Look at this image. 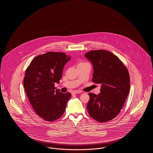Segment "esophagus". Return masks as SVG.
Masks as SVG:
<instances>
[{
	"instance_id": "34e87169",
	"label": "esophagus",
	"mask_w": 153,
	"mask_h": 153,
	"mask_svg": "<svg viewBox=\"0 0 153 153\" xmlns=\"http://www.w3.org/2000/svg\"><path fill=\"white\" fill-rule=\"evenodd\" d=\"M80 93H81V92L79 91H73L72 92V95H76L77 94H80Z\"/></svg>"
}]
</instances>
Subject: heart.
I'll return each instance as SVG.
<instances>
[{"label": "heart", "instance_id": "1", "mask_svg": "<svg viewBox=\"0 0 153 153\" xmlns=\"http://www.w3.org/2000/svg\"><path fill=\"white\" fill-rule=\"evenodd\" d=\"M81 63H82V62H81Z\"/></svg>", "mask_w": 153, "mask_h": 153}]
</instances>
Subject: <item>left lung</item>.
Instances as JSON below:
<instances>
[{
  "label": "left lung",
  "instance_id": "obj_1",
  "mask_svg": "<svg viewBox=\"0 0 153 153\" xmlns=\"http://www.w3.org/2000/svg\"><path fill=\"white\" fill-rule=\"evenodd\" d=\"M92 64V82L100 84V93H89V115L100 123L115 118L120 112L130 92V74L119 58L105 50L91 51L85 54Z\"/></svg>",
  "mask_w": 153,
  "mask_h": 153
}]
</instances>
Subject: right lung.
<instances>
[{"mask_svg": "<svg viewBox=\"0 0 153 153\" xmlns=\"http://www.w3.org/2000/svg\"><path fill=\"white\" fill-rule=\"evenodd\" d=\"M70 57L65 53L49 51L33 59L26 70L23 79L25 92L36 114L53 122L62 116L71 94L56 89L62 71Z\"/></svg>", "mask_w": 153, "mask_h": 153, "instance_id": "right-lung-1", "label": "right lung"}]
</instances>
